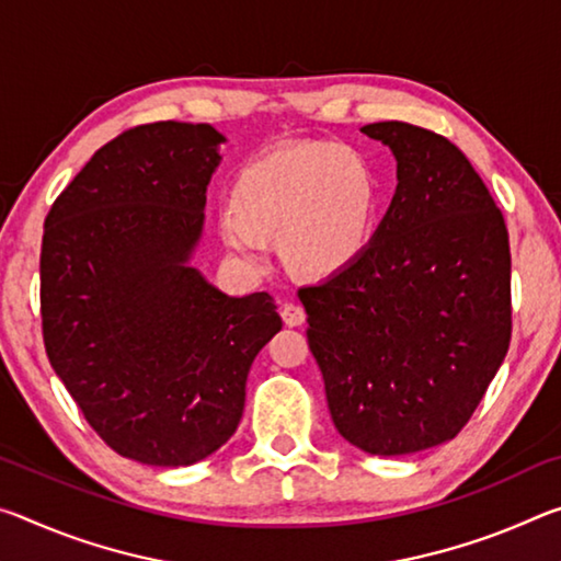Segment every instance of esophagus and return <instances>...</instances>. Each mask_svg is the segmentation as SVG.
<instances>
[{
    "instance_id": "34e87169",
    "label": "esophagus",
    "mask_w": 561,
    "mask_h": 561,
    "mask_svg": "<svg viewBox=\"0 0 561 561\" xmlns=\"http://www.w3.org/2000/svg\"><path fill=\"white\" fill-rule=\"evenodd\" d=\"M282 319L287 327H301L304 319H307V311H304V307H299V304L287 301L282 307Z\"/></svg>"
}]
</instances>
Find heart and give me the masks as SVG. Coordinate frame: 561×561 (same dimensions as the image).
I'll use <instances>...</instances> for the list:
<instances>
[{"instance_id": "obj_1", "label": "heart", "mask_w": 561, "mask_h": 561, "mask_svg": "<svg viewBox=\"0 0 561 561\" xmlns=\"http://www.w3.org/2000/svg\"><path fill=\"white\" fill-rule=\"evenodd\" d=\"M381 207V185L364 153L339 140H299L237 173L230 215L217 222L237 262L257 267L277 237L284 264L301 277H334L364 257Z\"/></svg>"}]
</instances>
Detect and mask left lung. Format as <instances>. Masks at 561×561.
<instances>
[{"label":"left lung","mask_w":561,"mask_h":561,"mask_svg":"<svg viewBox=\"0 0 561 561\" xmlns=\"http://www.w3.org/2000/svg\"><path fill=\"white\" fill-rule=\"evenodd\" d=\"M396 158L364 257L299 289L331 421L371 455L453 440L510 348V240L470 160L401 121L360 128Z\"/></svg>","instance_id":"1"}]
</instances>
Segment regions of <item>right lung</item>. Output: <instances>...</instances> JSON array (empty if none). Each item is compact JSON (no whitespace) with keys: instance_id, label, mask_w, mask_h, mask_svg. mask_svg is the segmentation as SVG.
<instances>
[{"instance_id":"right-lung-1","label":"right lung","mask_w":561,"mask_h":561,"mask_svg":"<svg viewBox=\"0 0 561 561\" xmlns=\"http://www.w3.org/2000/svg\"><path fill=\"white\" fill-rule=\"evenodd\" d=\"M222 144L210 123L130 128L44 222L46 356L91 428L153 468L232 438L252 360L282 329L267 291L230 297L193 267Z\"/></svg>"}]
</instances>
